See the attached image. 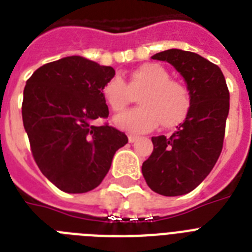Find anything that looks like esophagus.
<instances>
[{
	"label": "esophagus",
	"instance_id": "esophagus-1",
	"mask_svg": "<svg viewBox=\"0 0 252 252\" xmlns=\"http://www.w3.org/2000/svg\"><path fill=\"white\" fill-rule=\"evenodd\" d=\"M138 140V136H136V134H129L128 136V141L129 142H134V141H137Z\"/></svg>",
	"mask_w": 252,
	"mask_h": 252
}]
</instances>
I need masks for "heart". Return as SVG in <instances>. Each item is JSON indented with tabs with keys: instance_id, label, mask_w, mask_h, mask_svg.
I'll list each match as a JSON object with an SVG mask.
<instances>
[{
	"instance_id": "b5f03b06",
	"label": "heart",
	"mask_w": 252,
	"mask_h": 252,
	"mask_svg": "<svg viewBox=\"0 0 252 252\" xmlns=\"http://www.w3.org/2000/svg\"><path fill=\"white\" fill-rule=\"evenodd\" d=\"M167 69L157 63H148L132 70L128 82L115 76L104 84L102 95L107 106L120 112L138 95V104L115 118V126L129 133H145L161 123L163 128H174L187 118L191 108L189 91L182 82L170 80Z\"/></svg>"
}]
</instances>
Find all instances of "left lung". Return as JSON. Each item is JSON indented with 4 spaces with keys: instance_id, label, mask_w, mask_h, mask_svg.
Returning <instances> with one entry per match:
<instances>
[{
    "instance_id": "obj_1",
    "label": "left lung",
    "mask_w": 252,
    "mask_h": 252,
    "mask_svg": "<svg viewBox=\"0 0 252 252\" xmlns=\"http://www.w3.org/2000/svg\"><path fill=\"white\" fill-rule=\"evenodd\" d=\"M152 59L167 61L183 76L191 108L170 137H152L154 149L142 163V175L159 195H186L207 178L221 154L229 89L221 69L197 53L167 49Z\"/></svg>"
}]
</instances>
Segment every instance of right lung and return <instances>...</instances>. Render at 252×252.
I'll return each mask as SVG.
<instances>
[{"instance_id":"right-lung-1","label":"right lung","mask_w":252,"mask_h":252,"mask_svg":"<svg viewBox=\"0 0 252 252\" xmlns=\"http://www.w3.org/2000/svg\"><path fill=\"white\" fill-rule=\"evenodd\" d=\"M114 68L69 56L36 69L26 82L22 119L31 153L43 175L59 189L85 193L102 183L116 150L128 137L108 118L102 89Z\"/></svg>"}]
</instances>
